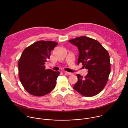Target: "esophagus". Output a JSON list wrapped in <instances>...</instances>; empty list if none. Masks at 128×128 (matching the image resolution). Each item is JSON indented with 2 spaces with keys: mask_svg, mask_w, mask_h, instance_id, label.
Instances as JSON below:
<instances>
[{
  "mask_svg": "<svg viewBox=\"0 0 128 128\" xmlns=\"http://www.w3.org/2000/svg\"><path fill=\"white\" fill-rule=\"evenodd\" d=\"M66 73L67 74H68V75H73V74L72 73H71V72H66Z\"/></svg>",
  "mask_w": 128,
  "mask_h": 128,
  "instance_id": "34e87169",
  "label": "esophagus"
}]
</instances>
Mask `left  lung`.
<instances>
[{
  "mask_svg": "<svg viewBox=\"0 0 128 128\" xmlns=\"http://www.w3.org/2000/svg\"><path fill=\"white\" fill-rule=\"evenodd\" d=\"M69 42L78 49V65L82 63L88 70L84 78L77 74L78 81L73 89L85 97L97 95L106 86L110 73L109 53L98 41L88 37L80 36Z\"/></svg>",
  "mask_w": 128,
  "mask_h": 128,
  "instance_id": "1",
  "label": "left lung"
}]
</instances>
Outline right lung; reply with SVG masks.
<instances>
[{"label":"right lung","mask_w":128,"mask_h":128,"mask_svg":"<svg viewBox=\"0 0 128 128\" xmlns=\"http://www.w3.org/2000/svg\"><path fill=\"white\" fill-rule=\"evenodd\" d=\"M57 45L54 41H38L23 51L18 63L19 79L31 95L44 96L55 87L60 73L45 70L44 64L50 58L51 51Z\"/></svg>","instance_id":"obj_1"}]
</instances>
